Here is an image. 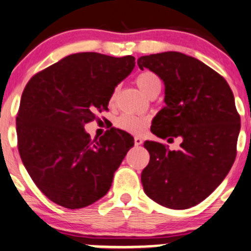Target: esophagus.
Masks as SVG:
<instances>
[{"mask_svg": "<svg viewBox=\"0 0 251 251\" xmlns=\"http://www.w3.org/2000/svg\"><path fill=\"white\" fill-rule=\"evenodd\" d=\"M134 144H135V146H139V145L143 144V139L139 138V136H135L134 138Z\"/></svg>", "mask_w": 251, "mask_h": 251, "instance_id": "34e87169", "label": "esophagus"}]
</instances>
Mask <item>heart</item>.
Here are the masks:
<instances>
[{
  "label": "heart",
  "instance_id": "1",
  "mask_svg": "<svg viewBox=\"0 0 251 251\" xmlns=\"http://www.w3.org/2000/svg\"><path fill=\"white\" fill-rule=\"evenodd\" d=\"M136 84H138L139 89H140L145 95H147L152 89H154V88L157 87H161V81H159V78L153 74V72L145 71L136 77ZM113 98H115V95H112V100ZM146 126L147 118L128 115V113L120 116V117L116 120V126H118L120 129H123V130L131 134L143 133L144 129L146 128Z\"/></svg>",
  "mask_w": 251,
  "mask_h": 251
}]
</instances>
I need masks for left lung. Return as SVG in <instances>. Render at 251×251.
Segmentation results:
<instances>
[{
    "label": "left lung",
    "instance_id": "8db88e82",
    "mask_svg": "<svg viewBox=\"0 0 251 251\" xmlns=\"http://www.w3.org/2000/svg\"><path fill=\"white\" fill-rule=\"evenodd\" d=\"M164 83L165 105L152 120L161 139L181 138L176 151L146 140L150 163L141 173L144 191L170 209H187L205 200L226 177L236 159L241 117L224 77L198 59L177 51L144 55Z\"/></svg>",
    "mask_w": 251,
    "mask_h": 251
}]
</instances>
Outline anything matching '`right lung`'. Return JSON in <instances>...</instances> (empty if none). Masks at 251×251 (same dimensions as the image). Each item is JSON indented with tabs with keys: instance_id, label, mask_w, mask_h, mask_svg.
I'll use <instances>...</instances> for the list:
<instances>
[{
	"instance_id": "obj_1",
	"label": "right lung",
	"mask_w": 251,
	"mask_h": 251,
	"mask_svg": "<svg viewBox=\"0 0 251 251\" xmlns=\"http://www.w3.org/2000/svg\"><path fill=\"white\" fill-rule=\"evenodd\" d=\"M134 66L131 55L70 54L26 84L17 116L18 149L31 179L51 202L79 209L108 192L134 138L112 126L92 141L84 125L107 110L115 88Z\"/></svg>"
}]
</instances>
